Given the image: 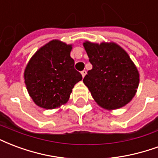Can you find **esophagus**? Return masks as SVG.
<instances>
[{
  "mask_svg": "<svg viewBox=\"0 0 158 158\" xmlns=\"http://www.w3.org/2000/svg\"><path fill=\"white\" fill-rule=\"evenodd\" d=\"M81 74H82V77L84 78L85 76V74H86V70H83V71H81Z\"/></svg>",
  "mask_w": 158,
  "mask_h": 158,
  "instance_id": "34e87169",
  "label": "esophagus"
}]
</instances>
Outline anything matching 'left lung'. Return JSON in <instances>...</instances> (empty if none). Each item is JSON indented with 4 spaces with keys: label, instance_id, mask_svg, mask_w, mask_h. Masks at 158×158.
<instances>
[{
    "label": "left lung",
    "instance_id": "1",
    "mask_svg": "<svg viewBox=\"0 0 158 158\" xmlns=\"http://www.w3.org/2000/svg\"><path fill=\"white\" fill-rule=\"evenodd\" d=\"M92 69L83 79L98 105L121 108L135 96L139 73L127 52L114 43H84Z\"/></svg>",
    "mask_w": 158,
    "mask_h": 158
}]
</instances>
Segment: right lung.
Returning <instances> with one entry per match:
<instances>
[{
	"instance_id": "obj_1",
	"label": "right lung",
	"mask_w": 158,
	"mask_h": 158,
	"mask_svg": "<svg viewBox=\"0 0 158 158\" xmlns=\"http://www.w3.org/2000/svg\"><path fill=\"white\" fill-rule=\"evenodd\" d=\"M71 45L52 40L37 50L26 67L24 79L36 105L54 109L69 99L72 89L82 79L70 57Z\"/></svg>"
}]
</instances>
